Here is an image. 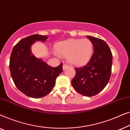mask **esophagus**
Returning a JSON list of instances; mask_svg holds the SVG:
<instances>
[{"mask_svg": "<svg viewBox=\"0 0 130 130\" xmlns=\"http://www.w3.org/2000/svg\"><path fill=\"white\" fill-rule=\"evenodd\" d=\"M69 68V66H67V64H64L63 66V70H66V69Z\"/></svg>", "mask_w": 130, "mask_h": 130, "instance_id": "obj_1", "label": "esophagus"}]
</instances>
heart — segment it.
<instances>
[{"mask_svg": "<svg viewBox=\"0 0 130 130\" xmlns=\"http://www.w3.org/2000/svg\"><path fill=\"white\" fill-rule=\"evenodd\" d=\"M57 51L60 56L67 57L68 63L75 66L86 64L93 53V44L88 38L71 39L58 44Z\"/></svg>", "mask_w": 130, "mask_h": 130, "instance_id": "1", "label": "heart"}]
</instances>
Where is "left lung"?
<instances>
[{
	"instance_id": "1",
	"label": "left lung",
	"mask_w": 130,
	"mask_h": 130,
	"mask_svg": "<svg viewBox=\"0 0 130 130\" xmlns=\"http://www.w3.org/2000/svg\"><path fill=\"white\" fill-rule=\"evenodd\" d=\"M93 46V54L86 65L75 68L72 81L73 88L86 96L99 93L108 84L111 74L112 54L109 46L101 39L87 36Z\"/></svg>"
}]
</instances>
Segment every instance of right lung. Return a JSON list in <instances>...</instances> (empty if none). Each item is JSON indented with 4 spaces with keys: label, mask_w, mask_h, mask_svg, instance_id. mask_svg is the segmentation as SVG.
<instances>
[{
    "label": "right lung",
    "mask_w": 130,
    "mask_h": 130,
    "mask_svg": "<svg viewBox=\"0 0 130 130\" xmlns=\"http://www.w3.org/2000/svg\"><path fill=\"white\" fill-rule=\"evenodd\" d=\"M47 36L32 35L18 42L12 50L9 68L14 83L21 92L33 98L45 96L52 91L56 78L63 71V63L52 67L31 53L36 41L45 42Z\"/></svg>",
    "instance_id": "add662e5"
}]
</instances>
